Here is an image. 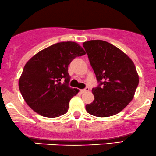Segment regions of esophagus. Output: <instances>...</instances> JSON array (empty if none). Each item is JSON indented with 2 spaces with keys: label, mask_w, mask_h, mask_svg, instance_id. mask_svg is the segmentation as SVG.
<instances>
[{
  "label": "esophagus",
  "mask_w": 156,
  "mask_h": 156,
  "mask_svg": "<svg viewBox=\"0 0 156 156\" xmlns=\"http://www.w3.org/2000/svg\"><path fill=\"white\" fill-rule=\"evenodd\" d=\"M87 91H89V88H88V87H86L85 89L81 90V92H82V93H85V92H87Z\"/></svg>",
  "instance_id": "1"
}]
</instances>
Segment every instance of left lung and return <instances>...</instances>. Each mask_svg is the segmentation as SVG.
I'll list each match as a JSON object with an SVG mask.
<instances>
[{
  "mask_svg": "<svg viewBox=\"0 0 156 156\" xmlns=\"http://www.w3.org/2000/svg\"><path fill=\"white\" fill-rule=\"evenodd\" d=\"M99 85L93 88L94 100L87 104L89 114L100 118L121 112L133 99L139 75L132 60L109 42L90 40L82 44Z\"/></svg>",
  "mask_w": 156,
  "mask_h": 156,
  "instance_id": "obj_1",
  "label": "left lung"
}]
</instances>
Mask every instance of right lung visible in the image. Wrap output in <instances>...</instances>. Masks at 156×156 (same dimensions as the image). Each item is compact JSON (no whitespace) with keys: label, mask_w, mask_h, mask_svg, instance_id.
I'll list each match as a JSON object with an SVG mask.
<instances>
[{"label":"right lung","mask_w":156,"mask_h":156,"mask_svg":"<svg viewBox=\"0 0 156 156\" xmlns=\"http://www.w3.org/2000/svg\"><path fill=\"white\" fill-rule=\"evenodd\" d=\"M85 55L74 41L55 44L42 49L24 66L19 88L24 100L38 115L58 118L68 112L69 101L79 92L69 85L68 67L71 60ZM63 78L64 83L60 81Z\"/></svg>","instance_id":"1"}]
</instances>
